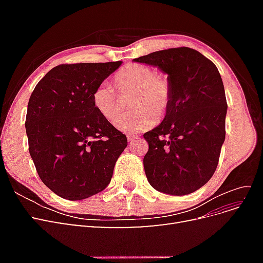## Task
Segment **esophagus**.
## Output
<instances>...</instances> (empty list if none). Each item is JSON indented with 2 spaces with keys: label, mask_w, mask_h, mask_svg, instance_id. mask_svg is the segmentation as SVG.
Returning a JSON list of instances; mask_svg holds the SVG:
<instances>
[{
  "label": "esophagus",
  "mask_w": 263,
  "mask_h": 263,
  "mask_svg": "<svg viewBox=\"0 0 263 263\" xmlns=\"http://www.w3.org/2000/svg\"><path fill=\"white\" fill-rule=\"evenodd\" d=\"M137 138H138V136H136V135H132V134L127 135V139H128V141H129V142L134 141L135 139H137Z\"/></svg>",
  "instance_id": "1"
}]
</instances>
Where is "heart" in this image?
<instances>
[{
    "mask_svg": "<svg viewBox=\"0 0 263 263\" xmlns=\"http://www.w3.org/2000/svg\"><path fill=\"white\" fill-rule=\"evenodd\" d=\"M115 86L103 83L94 90L92 101L99 114L119 130L137 133L153 127L159 118L168 114L172 102V84L164 74L138 63H129L116 73ZM132 97L135 112L124 118L120 116L125 107V100ZM120 117L121 118L119 119Z\"/></svg>",
    "mask_w": 263,
    "mask_h": 263,
    "instance_id": "obj_1",
    "label": "heart"
}]
</instances>
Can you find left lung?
<instances>
[{
    "label": "left lung",
    "instance_id": "left-lung-1",
    "mask_svg": "<svg viewBox=\"0 0 263 263\" xmlns=\"http://www.w3.org/2000/svg\"><path fill=\"white\" fill-rule=\"evenodd\" d=\"M160 68L172 84L168 114L144 134L150 185L171 195L202 187L217 168L225 140L227 101L217 67L201 52L178 47L134 59Z\"/></svg>",
    "mask_w": 263,
    "mask_h": 263
}]
</instances>
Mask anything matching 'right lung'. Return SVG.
<instances>
[{"label":"right lung","instance_id":"1","mask_svg":"<svg viewBox=\"0 0 263 263\" xmlns=\"http://www.w3.org/2000/svg\"><path fill=\"white\" fill-rule=\"evenodd\" d=\"M122 62L62 63L30 95L25 122L30 157L44 184L66 200L104 190L127 147L126 135L92 101L94 90Z\"/></svg>","mask_w":263,"mask_h":263}]
</instances>
